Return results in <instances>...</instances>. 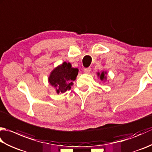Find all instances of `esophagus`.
Returning <instances> with one entry per match:
<instances>
[{"mask_svg": "<svg viewBox=\"0 0 152 152\" xmlns=\"http://www.w3.org/2000/svg\"><path fill=\"white\" fill-rule=\"evenodd\" d=\"M91 68H86V69H84V70H83V72L86 73V74H89L90 72H91Z\"/></svg>", "mask_w": 152, "mask_h": 152, "instance_id": "obj_1", "label": "esophagus"}]
</instances>
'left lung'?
Returning <instances> with one entry per match:
<instances>
[{
    "label": "left lung",
    "mask_w": 152,
    "mask_h": 152,
    "mask_svg": "<svg viewBox=\"0 0 152 152\" xmlns=\"http://www.w3.org/2000/svg\"><path fill=\"white\" fill-rule=\"evenodd\" d=\"M98 74V76H100V79H101V80H104V78L106 79V77H105V76H104V74H106V72H102L101 74H100L99 72L97 73Z\"/></svg>",
    "instance_id": "8db88e82"
}]
</instances>
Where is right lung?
Masks as SVG:
<instances>
[{"label":"right lung","mask_w":152,"mask_h":152,"mask_svg":"<svg viewBox=\"0 0 152 152\" xmlns=\"http://www.w3.org/2000/svg\"><path fill=\"white\" fill-rule=\"evenodd\" d=\"M78 69H74L70 63L64 62L53 70L48 78L50 84L54 86L57 93H64L71 88L72 81L76 80Z\"/></svg>","instance_id":"obj_1"}]
</instances>
